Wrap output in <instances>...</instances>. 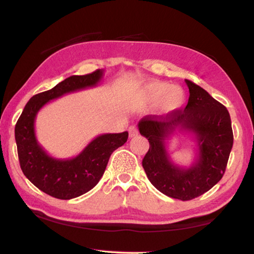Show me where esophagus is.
<instances>
[{"instance_id": "34e87169", "label": "esophagus", "mask_w": 254, "mask_h": 254, "mask_svg": "<svg viewBox=\"0 0 254 254\" xmlns=\"http://www.w3.org/2000/svg\"><path fill=\"white\" fill-rule=\"evenodd\" d=\"M128 134H130V137H135V136H137V134H138L137 127H134V126L128 127Z\"/></svg>"}]
</instances>
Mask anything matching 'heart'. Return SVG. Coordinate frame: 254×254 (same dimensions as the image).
I'll return each mask as SVG.
<instances>
[{
  "instance_id": "obj_1",
  "label": "heart",
  "mask_w": 254,
  "mask_h": 254,
  "mask_svg": "<svg viewBox=\"0 0 254 254\" xmlns=\"http://www.w3.org/2000/svg\"><path fill=\"white\" fill-rule=\"evenodd\" d=\"M136 101L139 106L157 105L164 113L181 109L186 102V93L180 86H172L163 80H149L136 90Z\"/></svg>"
}]
</instances>
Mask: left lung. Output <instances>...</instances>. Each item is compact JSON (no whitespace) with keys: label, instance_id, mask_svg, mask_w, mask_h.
<instances>
[{"label":"left lung","instance_id":"obj_1","mask_svg":"<svg viewBox=\"0 0 254 254\" xmlns=\"http://www.w3.org/2000/svg\"><path fill=\"white\" fill-rule=\"evenodd\" d=\"M185 109L166 120L146 116L138 122L141 135L149 142L142 161L150 183L165 195L189 201L210 190L222 179L233 148L234 134L228 110L206 90L189 79ZM176 130L192 132L198 144L197 158L189 169L172 163L165 141Z\"/></svg>","mask_w":254,"mask_h":254}]
</instances>
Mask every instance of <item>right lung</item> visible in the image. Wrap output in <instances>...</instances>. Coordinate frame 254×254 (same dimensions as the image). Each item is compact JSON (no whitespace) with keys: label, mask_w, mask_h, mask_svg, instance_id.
<instances>
[{"label":"right lung","mask_w":254,"mask_h":254,"mask_svg":"<svg viewBox=\"0 0 254 254\" xmlns=\"http://www.w3.org/2000/svg\"><path fill=\"white\" fill-rule=\"evenodd\" d=\"M102 76L104 69L72 75L52 89L32 96L16 123L15 139L21 170L32 185L53 197L71 199L91 190L104 175L111 154L127 141V132L101 134L68 159L52 157L37 141L35 120L42 107L65 94L95 87Z\"/></svg>","instance_id":"right-lung-1"}]
</instances>
